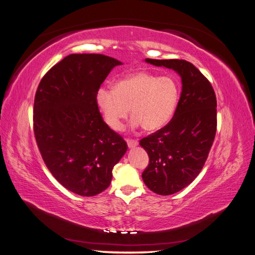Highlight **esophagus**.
Wrapping results in <instances>:
<instances>
[{"label":"esophagus","mask_w":255,"mask_h":255,"mask_svg":"<svg viewBox=\"0 0 255 255\" xmlns=\"http://www.w3.org/2000/svg\"><path fill=\"white\" fill-rule=\"evenodd\" d=\"M126 141L128 143V148H134V146H136L138 144V141L134 140V139H126Z\"/></svg>","instance_id":"esophagus-1"}]
</instances>
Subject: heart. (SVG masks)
<instances>
[{
  "instance_id": "b5f03b06",
  "label": "heart",
  "mask_w": 255,
  "mask_h": 255,
  "mask_svg": "<svg viewBox=\"0 0 255 255\" xmlns=\"http://www.w3.org/2000/svg\"><path fill=\"white\" fill-rule=\"evenodd\" d=\"M179 98V84L174 79L139 71L116 81L114 89L100 88L96 103L105 123L114 130L122 128V120L128 116L129 107L133 116L130 126L154 132L172 118Z\"/></svg>"
}]
</instances>
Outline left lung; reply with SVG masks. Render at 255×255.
<instances>
[{
    "label": "left lung",
    "mask_w": 255,
    "mask_h": 255,
    "mask_svg": "<svg viewBox=\"0 0 255 255\" xmlns=\"http://www.w3.org/2000/svg\"><path fill=\"white\" fill-rule=\"evenodd\" d=\"M145 61L172 69L182 79L173 118L139 141L149 155V165L141 174L144 184L157 195L169 196L188 186L201 172L217 129V100L211 83L189 61Z\"/></svg>",
    "instance_id": "obj_1"
}]
</instances>
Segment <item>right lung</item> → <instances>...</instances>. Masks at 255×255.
<instances>
[{
  "instance_id": "right-lung-1",
  "label": "right lung",
  "mask_w": 255,
  "mask_h": 255,
  "mask_svg": "<svg viewBox=\"0 0 255 255\" xmlns=\"http://www.w3.org/2000/svg\"><path fill=\"white\" fill-rule=\"evenodd\" d=\"M121 61L70 54L44 74L35 95L34 134L45 166L65 188L84 197L110 186L128 144L103 121L97 91Z\"/></svg>"
}]
</instances>
